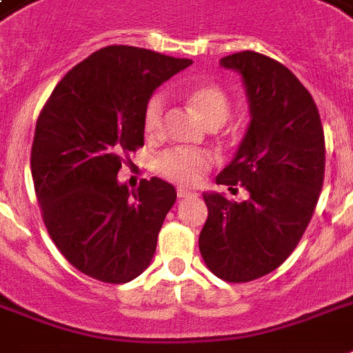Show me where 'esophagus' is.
I'll use <instances>...</instances> for the list:
<instances>
[{"mask_svg": "<svg viewBox=\"0 0 353 353\" xmlns=\"http://www.w3.org/2000/svg\"><path fill=\"white\" fill-rule=\"evenodd\" d=\"M188 196H194V192L187 190V188H177V198L183 199V198H188Z\"/></svg>", "mask_w": 353, "mask_h": 353, "instance_id": "34e87169", "label": "esophagus"}]
</instances>
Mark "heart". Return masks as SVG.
I'll return each mask as SVG.
<instances>
[{"instance_id":"b5f03b06","label":"heart","mask_w":353,"mask_h":353,"mask_svg":"<svg viewBox=\"0 0 353 353\" xmlns=\"http://www.w3.org/2000/svg\"><path fill=\"white\" fill-rule=\"evenodd\" d=\"M185 101L201 115L210 126H220L231 113V99L223 88L218 84H196L181 91ZM166 108V95L155 91L148 97L143 110V128L148 135H155L163 124V113ZM214 165V155L209 150L201 148H176L163 150L155 159V170L168 181L192 187Z\"/></svg>"}]
</instances>
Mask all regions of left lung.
I'll list each match as a JSON object with an SVG mask.
<instances>
[{"instance_id": "left-lung-1", "label": "left lung", "mask_w": 353, "mask_h": 353, "mask_svg": "<svg viewBox=\"0 0 353 353\" xmlns=\"http://www.w3.org/2000/svg\"><path fill=\"white\" fill-rule=\"evenodd\" d=\"M220 63L241 74L252 119L216 183L240 185L251 198L205 194L199 252L218 279L236 284L274 271L299 245L323 188L324 132L313 97L285 65L254 51Z\"/></svg>"}]
</instances>
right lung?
<instances>
[{
    "mask_svg": "<svg viewBox=\"0 0 353 353\" xmlns=\"http://www.w3.org/2000/svg\"><path fill=\"white\" fill-rule=\"evenodd\" d=\"M192 60L132 46H108L77 63L36 121L30 172L47 232L73 268L124 284L150 265L170 183L119 185L124 157L144 146L143 110L165 80Z\"/></svg>",
    "mask_w": 353,
    "mask_h": 353,
    "instance_id": "obj_1",
    "label": "right lung"
}]
</instances>
